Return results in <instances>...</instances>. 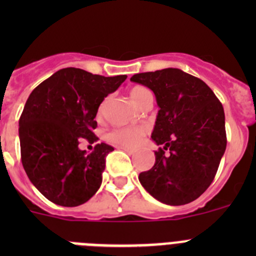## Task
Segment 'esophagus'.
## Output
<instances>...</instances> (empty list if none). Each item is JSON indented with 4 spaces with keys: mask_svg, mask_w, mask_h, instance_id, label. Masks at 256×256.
I'll return each instance as SVG.
<instances>
[{
    "mask_svg": "<svg viewBox=\"0 0 256 256\" xmlns=\"http://www.w3.org/2000/svg\"><path fill=\"white\" fill-rule=\"evenodd\" d=\"M122 148V150L126 151V152H128V154H134V151L130 150V148Z\"/></svg>",
    "mask_w": 256,
    "mask_h": 256,
    "instance_id": "obj_1",
    "label": "esophagus"
}]
</instances>
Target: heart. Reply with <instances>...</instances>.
<instances>
[{
	"instance_id": "b5f03b06",
	"label": "heart",
	"mask_w": 256,
	"mask_h": 256,
	"mask_svg": "<svg viewBox=\"0 0 256 256\" xmlns=\"http://www.w3.org/2000/svg\"><path fill=\"white\" fill-rule=\"evenodd\" d=\"M130 94L134 105L138 106L140 108L148 104H152V94L148 88L142 87V86L133 87ZM104 108H105V102L101 104L100 108H98V116L102 114ZM146 133H148V130L144 126H123V128H114V130H108L106 133V140L118 146L136 148L141 144Z\"/></svg>"
}]
</instances>
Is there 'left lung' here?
<instances>
[{
    "label": "left lung",
    "instance_id": "1",
    "mask_svg": "<svg viewBox=\"0 0 256 256\" xmlns=\"http://www.w3.org/2000/svg\"><path fill=\"white\" fill-rule=\"evenodd\" d=\"M130 80L150 88L160 108L151 138L162 148L140 182L164 204H188L212 184L226 151L223 106L206 83L180 69L138 73Z\"/></svg>",
    "mask_w": 256,
    "mask_h": 256
}]
</instances>
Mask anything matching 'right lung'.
Masks as SVG:
<instances>
[{
	"label": "right lung",
	"instance_id": "1",
	"mask_svg": "<svg viewBox=\"0 0 256 256\" xmlns=\"http://www.w3.org/2000/svg\"><path fill=\"white\" fill-rule=\"evenodd\" d=\"M126 76H104L65 68L40 83L26 100L19 120L22 162L36 188L54 204L78 206L100 188L106 156L114 148L97 144L98 106Z\"/></svg>",
	"mask_w": 256,
	"mask_h": 256
}]
</instances>
